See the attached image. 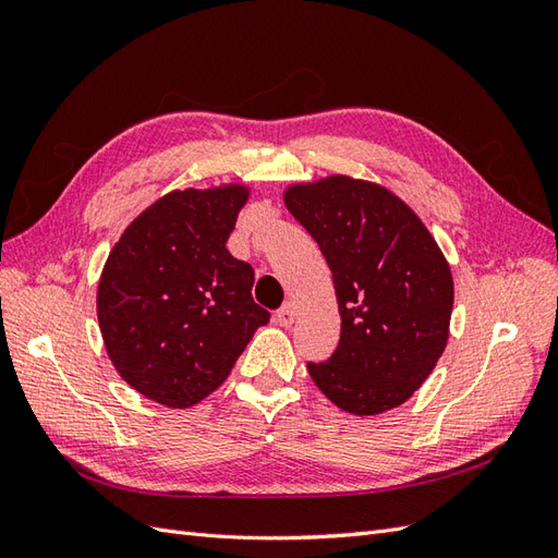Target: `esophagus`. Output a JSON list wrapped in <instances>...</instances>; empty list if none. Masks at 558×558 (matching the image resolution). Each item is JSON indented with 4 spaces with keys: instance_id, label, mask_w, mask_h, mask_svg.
<instances>
[{
    "instance_id": "obj_1",
    "label": "esophagus",
    "mask_w": 558,
    "mask_h": 558,
    "mask_svg": "<svg viewBox=\"0 0 558 558\" xmlns=\"http://www.w3.org/2000/svg\"><path fill=\"white\" fill-rule=\"evenodd\" d=\"M293 318H295V310H293L291 302H286V305L281 310H277V314H275V320H277L279 326H283V328L291 326Z\"/></svg>"
}]
</instances>
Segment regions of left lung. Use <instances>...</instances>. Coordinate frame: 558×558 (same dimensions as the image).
<instances>
[{
    "label": "left lung",
    "mask_w": 558,
    "mask_h": 558,
    "mask_svg": "<svg viewBox=\"0 0 558 558\" xmlns=\"http://www.w3.org/2000/svg\"><path fill=\"white\" fill-rule=\"evenodd\" d=\"M332 272L342 330L332 356L307 363L344 412L408 400L442 356L453 307L449 265L418 216L381 185L330 177L286 191Z\"/></svg>",
    "instance_id": "8db88e82"
}]
</instances>
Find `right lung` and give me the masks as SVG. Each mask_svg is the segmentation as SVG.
Returning <instances> with one entry per match:
<instances>
[{"label": "right lung", "mask_w": 558, "mask_h": 558, "mask_svg": "<svg viewBox=\"0 0 558 558\" xmlns=\"http://www.w3.org/2000/svg\"><path fill=\"white\" fill-rule=\"evenodd\" d=\"M246 202L240 185L177 191L134 218L109 253L97 318L113 367L167 408H191L226 381L269 312L253 267L226 242Z\"/></svg>", "instance_id": "right-lung-1"}]
</instances>
